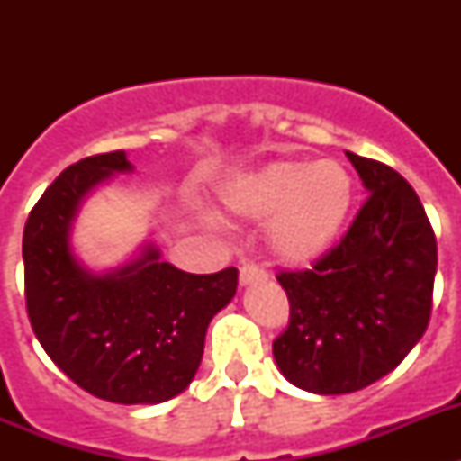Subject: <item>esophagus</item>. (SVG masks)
Here are the masks:
<instances>
[{"instance_id": "obj_1", "label": "esophagus", "mask_w": 461, "mask_h": 461, "mask_svg": "<svg viewBox=\"0 0 461 461\" xmlns=\"http://www.w3.org/2000/svg\"><path fill=\"white\" fill-rule=\"evenodd\" d=\"M258 279H266V272L260 270L258 266H254V263H244V266L240 267V284H242V286H249V284H254V281Z\"/></svg>"}]
</instances>
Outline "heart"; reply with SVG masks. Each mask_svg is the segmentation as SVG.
<instances>
[{"instance_id": "b5f03b06", "label": "heart", "mask_w": 461, "mask_h": 461, "mask_svg": "<svg viewBox=\"0 0 461 461\" xmlns=\"http://www.w3.org/2000/svg\"><path fill=\"white\" fill-rule=\"evenodd\" d=\"M219 201L230 217L267 221V247L288 266L328 254L344 230L356 182L337 158L272 161L228 177Z\"/></svg>"}]
</instances>
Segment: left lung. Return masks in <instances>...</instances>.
Instances as JSON below:
<instances>
[{
	"label": "left lung",
	"instance_id": "1",
	"mask_svg": "<svg viewBox=\"0 0 461 461\" xmlns=\"http://www.w3.org/2000/svg\"><path fill=\"white\" fill-rule=\"evenodd\" d=\"M369 198L312 270L281 272L288 328L279 372L313 394H346L393 372L425 335L437 238L413 186L390 166L346 152Z\"/></svg>",
	"mask_w": 461,
	"mask_h": 461
}]
</instances>
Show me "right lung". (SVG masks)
I'll list each match as a JSON object with an SVG mask.
<instances>
[{
    "instance_id": "add662e5",
    "label": "right lung",
    "mask_w": 461,
    "mask_h": 461,
    "mask_svg": "<svg viewBox=\"0 0 461 461\" xmlns=\"http://www.w3.org/2000/svg\"><path fill=\"white\" fill-rule=\"evenodd\" d=\"M124 152L68 166L24 223V300L36 339L76 385L115 404H161L189 388L214 313L235 295L238 270L191 275L161 260L152 242L108 272L73 251L83 201L115 173Z\"/></svg>"
}]
</instances>
